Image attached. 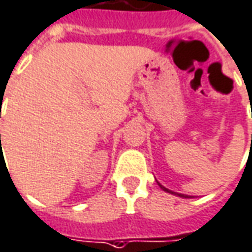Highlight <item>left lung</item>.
<instances>
[{"label":"left lung","mask_w":252,"mask_h":252,"mask_svg":"<svg viewBox=\"0 0 252 252\" xmlns=\"http://www.w3.org/2000/svg\"><path fill=\"white\" fill-rule=\"evenodd\" d=\"M158 184V182H157ZM158 186L161 188L162 190L164 191H167V193H171V194H175V196H178V197H182V198H189V196H186V194H182V193H175V191H172V190H169V189H167V188H164L162 185L158 184Z\"/></svg>","instance_id":"left-lung-1"}]
</instances>
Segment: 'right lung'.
Returning a JSON list of instances; mask_svg holds the SVG:
<instances>
[{
	"instance_id": "add662e5",
	"label": "right lung",
	"mask_w": 252,
	"mask_h": 252,
	"mask_svg": "<svg viewBox=\"0 0 252 252\" xmlns=\"http://www.w3.org/2000/svg\"><path fill=\"white\" fill-rule=\"evenodd\" d=\"M0 136H1V135H0Z\"/></svg>"
}]
</instances>
